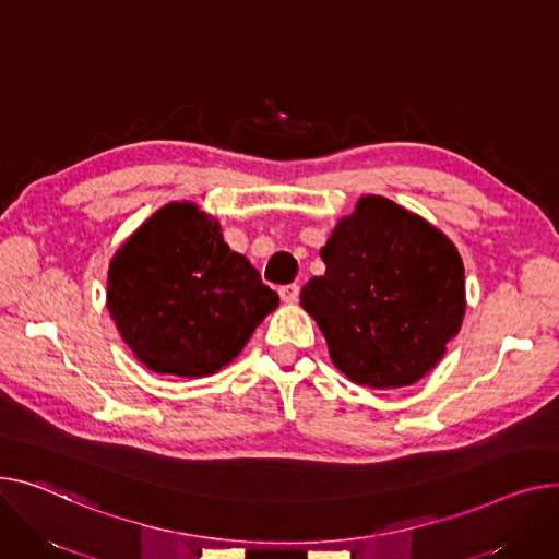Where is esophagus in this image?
<instances>
[{
	"instance_id": "1",
	"label": "esophagus",
	"mask_w": 559,
	"mask_h": 559,
	"mask_svg": "<svg viewBox=\"0 0 559 559\" xmlns=\"http://www.w3.org/2000/svg\"><path fill=\"white\" fill-rule=\"evenodd\" d=\"M278 296H281L283 304H296V301H299V285H296V283L281 285Z\"/></svg>"
}]
</instances>
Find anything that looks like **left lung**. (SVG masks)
I'll return each mask as SVG.
<instances>
[{"mask_svg": "<svg viewBox=\"0 0 559 559\" xmlns=\"http://www.w3.org/2000/svg\"><path fill=\"white\" fill-rule=\"evenodd\" d=\"M325 274L301 289L330 357L370 389L418 382L444 355L465 314L456 247L420 215L366 195L321 249Z\"/></svg>", "mask_w": 559, "mask_h": 559, "instance_id": "obj_1", "label": "left lung"}]
</instances>
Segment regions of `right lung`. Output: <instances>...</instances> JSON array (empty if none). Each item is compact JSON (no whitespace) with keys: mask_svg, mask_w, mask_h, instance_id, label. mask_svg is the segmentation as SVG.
I'll list each match as a JSON object with an SVG mask.
<instances>
[{"mask_svg":"<svg viewBox=\"0 0 559 559\" xmlns=\"http://www.w3.org/2000/svg\"><path fill=\"white\" fill-rule=\"evenodd\" d=\"M278 306L249 260L195 204H166L111 258L107 308L155 373L213 376Z\"/></svg>","mask_w":559,"mask_h":559,"instance_id":"right-lung-1","label":"right lung"}]
</instances>
